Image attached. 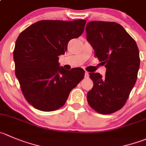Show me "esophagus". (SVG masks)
I'll use <instances>...</instances> for the list:
<instances>
[{"instance_id": "34e87169", "label": "esophagus", "mask_w": 146, "mask_h": 146, "mask_svg": "<svg viewBox=\"0 0 146 146\" xmlns=\"http://www.w3.org/2000/svg\"><path fill=\"white\" fill-rule=\"evenodd\" d=\"M88 77H89L88 73V72H86V73H85V78H88Z\"/></svg>"}]
</instances>
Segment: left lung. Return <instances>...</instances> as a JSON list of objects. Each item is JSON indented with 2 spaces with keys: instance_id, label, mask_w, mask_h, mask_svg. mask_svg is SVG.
<instances>
[{
  "instance_id": "obj_1",
  "label": "left lung",
  "mask_w": 146,
  "mask_h": 146,
  "mask_svg": "<svg viewBox=\"0 0 146 146\" xmlns=\"http://www.w3.org/2000/svg\"><path fill=\"white\" fill-rule=\"evenodd\" d=\"M90 42L106 73H90L93 87L87 94L89 106L100 114H111L126 103L140 67L139 50L135 40L120 24L90 21L86 25Z\"/></svg>"
}]
</instances>
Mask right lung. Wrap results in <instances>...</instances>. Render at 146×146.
I'll return each instance as SVG.
<instances>
[{"label":"right lung","mask_w":146,"mask_h":146,"mask_svg":"<svg viewBox=\"0 0 146 146\" xmlns=\"http://www.w3.org/2000/svg\"><path fill=\"white\" fill-rule=\"evenodd\" d=\"M86 21L44 20L20 33L13 50L15 76L27 101L42 111H53L66 103L69 93L83 80L80 68L65 70L58 56L68 43L82 35Z\"/></svg>","instance_id":"add662e5"}]
</instances>
